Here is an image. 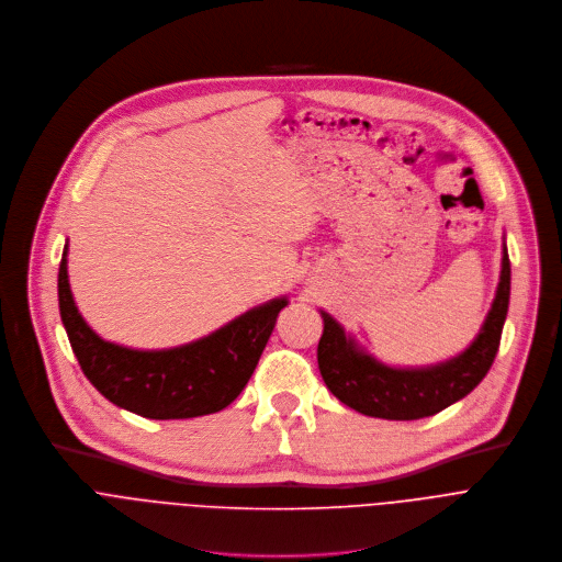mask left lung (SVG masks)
<instances>
[{
    "label": "left lung",
    "mask_w": 562,
    "mask_h": 562,
    "mask_svg": "<svg viewBox=\"0 0 562 562\" xmlns=\"http://www.w3.org/2000/svg\"><path fill=\"white\" fill-rule=\"evenodd\" d=\"M512 268L503 246L501 281L476 339L459 357L427 368H392L368 355L344 325L321 310L323 334L316 348L327 390L348 407L387 420H416L465 398L490 372L509 307Z\"/></svg>",
    "instance_id": "8db88e82"
}]
</instances>
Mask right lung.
Segmentation results:
<instances>
[{
  "label": "right lung",
  "mask_w": 562,
  "mask_h": 562,
  "mask_svg": "<svg viewBox=\"0 0 562 562\" xmlns=\"http://www.w3.org/2000/svg\"><path fill=\"white\" fill-rule=\"evenodd\" d=\"M59 314L86 379L122 409L155 420L194 418L228 407L250 381L285 296L257 305L212 334L170 350H133L103 341L79 314L68 283V246L59 263Z\"/></svg>",
  "instance_id": "1"
}]
</instances>
